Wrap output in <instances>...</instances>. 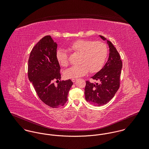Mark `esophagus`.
<instances>
[{"label": "esophagus", "mask_w": 149, "mask_h": 149, "mask_svg": "<svg viewBox=\"0 0 149 149\" xmlns=\"http://www.w3.org/2000/svg\"><path fill=\"white\" fill-rule=\"evenodd\" d=\"M72 80V82H75V81H76V80H77V79H72V80Z\"/></svg>", "instance_id": "1"}]
</instances>
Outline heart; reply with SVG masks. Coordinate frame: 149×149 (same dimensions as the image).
Returning a JSON list of instances; mask_svg holds the SVG:
<instances>
[{"label": "heart", "mask_w": 149, "mask_h": 149, "mask_svg": "<svg viewBox=\"0 0 149 149\" xmlns=\"http://www.w3.org/2000/svg\"><path fill=\"white\" fill-rule=\"evenodd\" d=\"M69 49L80 54L78 66H72L65 71V77L74 79L82 77L89 71L96 73L101 70L107 58L108 49L105 43L88 39H79L70 44ZM56 59L60 65H68V54L65 50L59 49L56 52Z\"/></svg>", "instance_id": "1"}]
</instances>
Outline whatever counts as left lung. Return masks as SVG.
Masks as SVG:
<instances>
[{"label": "left lung", "instance_id": "8db88e82", "mask_svg": "<svg viewBox=\"0 0 149 149\" xmlns=\"http://www.w3.org/2000/svg\"><path fill=\"white\" fill-rule=\"evenodd\" d=\"M99 36L103 40L106 41L109 45V58L102 69L92 77L93 79L98 80L100 83L86 81L84 89L86 101L97 106L106 104L114 97L119 88L122 68L120 55L114 45L103 36Z\"/></svg>", "mask_w": 149, "mask_h": 149}]
</instances>
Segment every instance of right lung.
Instances as JSON below:
<instances>
[{
    "label": "right lung",
    "instance_id": "right-lung-1",
    "mask_svg": "<svg viewBox=\"0 0 149 149\" xmlns=\"http://www.w3.org/2000/svg\"><path fill=\"white\" fill-rule=\"evenodd\" d=\"M57 44L50 35L40 39L30 54L28 61V77L39 98L53 108L62 106L68 101L70 88L73 84L70 79H61L60 66L56 59ZM59 83L55 86L53 83Z\"/></svg>",
    "mask_w": 149,
    "mask_h": 149
}]
</instances>
